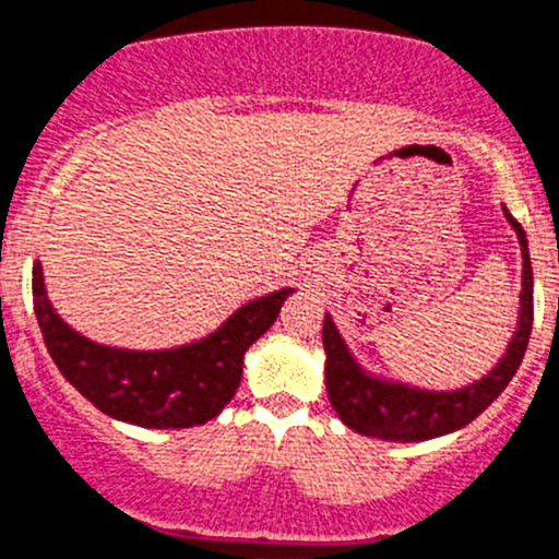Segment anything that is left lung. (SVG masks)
Returning a JSON list of instances; mask_svg holds the SVG:
<instances>
[{"instance_id":"left-lung-1","label":"left lung","mask_w":559,"mask_h":559,"mask_svg":"<svg viewBox=\"0 0 559 559\" xmlns=\"http://www.w3.org/2000/svg\"><path fill=\"white\" fill-rule=\"evenodd\" d=\"M504 217L512 225L521 245V295H518V320L510 342L499 361L481 379L456 390H426L409 381L386 379L367 370L345 336L336 329L334 317L325 311L323 348H325V392L348 429L365 437L390 442H424L451 435L481 415L501 390L510 384L518 365L524 359L532 334V261L524 228L515 223L504 205Z\"/></svg>"}]
</instances>
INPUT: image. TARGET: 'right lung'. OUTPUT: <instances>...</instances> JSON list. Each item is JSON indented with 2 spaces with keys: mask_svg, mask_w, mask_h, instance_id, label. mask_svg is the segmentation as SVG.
I'll use <instances>...</instances> for the list:
<instances>
[{
  "mask_svg": "<svg viewBox=\"0 0 559 559\" xmlns=\"http://www.w3.org/2000/svg\"><path fill=\"white\" fill-rule=\"evenodd\" d=\"M292 292L284 286L248 300L219 329L186 345L130 350L74 331L47 298L41 261L33 267L35 317L63 379L108 417L144 429H189L217 417L239 390L245 354Z\"/></svg>",
  "mask_w": 559,
  "mask_h": 559,
  "instance_id": "add662e5",
  "label": "right lung"
}]
</instances>
